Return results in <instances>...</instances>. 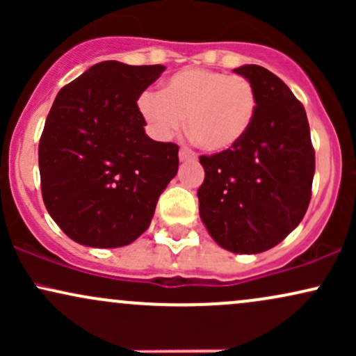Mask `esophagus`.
Masks as SVG:
<instances>
[{
  "mask_svg": "<svg viewBox=\"0 0 356 356\" xmlns=\"http://www.w3.org/2000/svg\"><path fill=\"white\" fill-rule=\"evenodd\" d=\"M179 159H181V161H192V159H195V154L192 152L191 149H187V147H182V149L179 150Z\"/></svg>",
  "mask_w": 356,
  "mask_h": 356,
  "instance_id": "esophagus-1",
  "label": "esophagus"
}]
</instances>
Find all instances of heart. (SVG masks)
Returning a JSON list of instances; mask_svg holds the SVG:
<instances>
[{
	"instance_id": "obj_1",
	"label": "heart",
	"mask_w": 356,
	"mask_h": 356,
	"mask_svg": "<svg viewBox=\"0 0 356 356\" xmlns=\"http://www.w3.org/2000/svg\"><path fill=\"white\" fill-rule=\"evenodd\" d=\"M256 110L257 95L251 81L206 68L174 73L161 93L145 92L138 99V112L155 136L170 137L187 117L191 137L212 154L234 149L251 129Z\"/></svg>"
}]
</instances>
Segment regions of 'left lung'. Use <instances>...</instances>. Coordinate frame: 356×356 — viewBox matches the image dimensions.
Returning a JSON list of instances; mask_svg holds the SVG:
<instances>
[{
  "label": "left lung",
  "instance_id": "left-lung-1",
  "mask_svg": "<svg viewBox=\"0 0 356 356\" xmlns=\"http://www.w3.org/2000/svg\"><path fill=\"white\" fill-rule=\"evenodd\" d=\"M234 73L252 83L254 122L234 149L201 155L199 216L211 238L236 254L280 244L308 209L314 150L301 102L275 73L243 65Z\"/></svg>",
  "mask_w": 356,
  "mask_h": 356
}]
</instances>
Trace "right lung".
I'll list each match as a JSON object with an SVG mask.
<instances>
[{
  "mask_svg": "<svg viewBox=\"0 0 356 356\" xmlns=\"http://www.w3.org/2000/svg\"><path fill=\"white\" fill-rule=\"evenodd\" d=\"M164 70L100 61L53 102L38 147L42 194L53 220L75 243H134L177 174L179 147L147 136L137 107Z\"/></svg>",
  "mask_w": 356,
  "mask_h": 356,
  "instance_id": "1",
  "label": "right lung"
}]
</instances>
